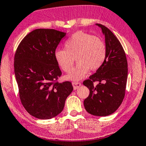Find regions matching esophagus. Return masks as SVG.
<instances>
[{
  "label": "esophagus",
  "instance_id": "obj_1",
  "mask_svg": "<svg viewBox=\"0 0 146 146\" xmlns=\"http://www.w3.org/2000/svg\"><path fill=\"white\" fill-rule=\"evenodd\" d=\"M72 84H73V88H74V90H77L78 89V88L82 86V84L79 82H74L72 83Z\"/></svg>",
  "mask_w": 146,
  "mask_h": 146
}]
</instances>
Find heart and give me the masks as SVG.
<instances>
[{
    "label": "heart",
    "instance_id": "b5f03b06",
    "mask_svg": "<svg viewBox=\"0 0 146 146\" xmlns=\"http://www.w3.org/2000/svg\"><path fill=\"white\" fill-rule=\"evenodd\" d=\"M65 49H56L54 59L61 69L69 72L76 58L77 64L66 78L77 81L85 77L90 69L96 71L103 65L107 56V46L100 37L83 32L73 34L64 43Z\"/></svg>",
    "mask_w": 146,
    "mask_h": 146
}]
</instances>
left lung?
Returning <instances> with one entry per match:
<instances>
[{
  "mask_svg": "<svg viewBox=\"0 0 146 146\" xmlns=\"http://www.w3.org/2000/svg\"><path fill=\"white\" fill-rule=\"evenodd\" d=\"M96 25L105 37L107 56L102 67L83 83L90 90L84 104L88 113L104 117L114 113L124 99L128 69L126 55L117 37L104 25ZM95 81L96 86H93Z\"/></svg>",
  "mask_w": 146,
  "mask_h": 146,
  "instance_id": "8db88e82",
  "label": "left lung"
}]
</instances>
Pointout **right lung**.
<instances>
[{
  "label": "right lung",
  "mask_w": 146,
  "mask_h": 146,
  "mask_svg": "<svg viewBox=\"0 0 146 146\" xmlns=\"http://www.w3.org/2000/svg\"><path fill=\"white\" fill-rule=\"evenodd\" d=\"M66 34L36 29L22 40L16 50L14 69L20 100L37 119H50L59 114L73 90L71 82H56L62 73L54 54Z\"/></svg>",
  "instance_id": "1"
}]
</instances>
